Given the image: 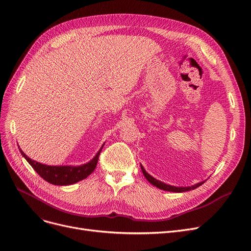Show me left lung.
Segmentation results:
<instances>
[{
	"mask_svg": "<svg viewBox=\"0 0 251 251\" xmlns=\"http://www.w3.org/2000/svg\"><path fill=\"white\" fill-rule=\"evenodd\" d=\"M141 170H142V172H143V175L145 176V177L147 178L148 182H149L150 184H152L153 186L157 187V188H159V189H161V190L170 191V192H176V193L186 192V191L194 190V189H196L197 187L201 186L202 184L204 183V182H200V183H198V184H196V185H194V186H191V187H175V186H171V185H168V184H164V183H162V182L156 180V178H154L152 176H150V175L144 170V168H143L142 165H141Z\"/></svg>",
	"mask_w": 251,
	"mask_h": 251,
	"instance_id": "1",
	"label": "left lung"
}]
</instances>
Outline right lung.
I'll return each instance as SVG.
<instances>
[{"label": "right lung", "mask_w": 251, "mask_h": 251, "mask_svg": "<svg viewBox=\"0 0 251 251\" xmlns=\"http://www.w3.org/2000/svg\"><path fill=\"white\" fill-rule=\"evenodd\" d=\"M103 146L100 148V150L96 154V156H95L91 161L78 166L46 165L30 159L27 155L20 149V147H19V151L22 154V156L25 157L27 160V162L32 166V169L37 172L45 181L57 186H66V185L75 184L83 180V178H86L94 172V170L96 169L97 166L99 155H100V152L102 151Z\"/></svg>", "instance_id": "1"}]
</instances>
